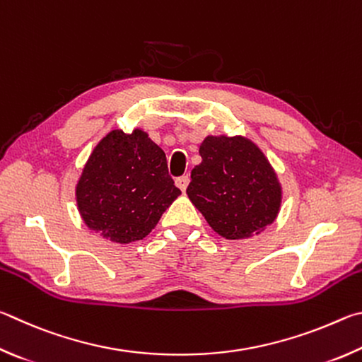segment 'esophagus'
<instances>
[{
	"instance_id": "obj_1",
	"label": "esophagus",
	"mask_w": 362,
	"mask_h": 362,
	"mask_svg": "<svg viewBox=\"0 0 362 362\" xmlns=\"http://www.w3.org/2000/svg\"><path fill=\"white\" fill-rule=\"evenodd\" d=\"M189 181H191L189 175H182V176H177L175 182H176V186L181 189V191H186L187 186H189Z\"/></svg>"
}]
</instances>
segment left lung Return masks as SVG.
Segmentation results:
<instances>
[{
  "label": "left lung",
  "instance_id": "1",
  "mask_svg": "<svg viewBox=\"0 0 362 362\" xmlns=\"http://www.w3.org/2000/svg\"><path fill=\"white\" fill-rule=\"evenodd\" d=\"M199 152L202 163L186 192L213 230L238 240L274 223L281 187L256 144L242 136H208Z\"/></svg>",
  "mask_w": 362,
  "mask_h": 362
}]
</instances>
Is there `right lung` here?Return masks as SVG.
I'll return each mask as SVG.
<instances>
[{
    "mask_svg": "<svg viewBox=\"0 0 362 362\" xmlns=\"http://www.w3.org/2000/svg\"><path fill=\"white\" fill-rule=\"evenodd\" d=\"M180 194L165 152L141 130L101 139L76 187L84 223L116 243L144 238Z\"/></svg>",
    "mask_w": 362,
    "mask_h": 362,
    "instance_id": "obj_1",
    "label": "right lung"
}]
</instances>
